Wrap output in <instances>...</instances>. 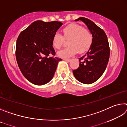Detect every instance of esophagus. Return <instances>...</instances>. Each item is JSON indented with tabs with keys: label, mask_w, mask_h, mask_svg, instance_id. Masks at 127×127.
Wrapping results in <instances>:
<instances>
[{
	"label": "esophagus",
	"mask_w": 127,
	"mask_h": 127,
	"mask_svg": "<svg viewBox=\"0 0 127 127\" xmlns=\"http://www.w3.org/2000/svg\"><path fill=\"white\" fill-rule=\"evenodd\" d=\"M63 60L66 62H69L70 61V59H63Z\"/></svg>",
	"instance_id": "1"
}]
</instances>
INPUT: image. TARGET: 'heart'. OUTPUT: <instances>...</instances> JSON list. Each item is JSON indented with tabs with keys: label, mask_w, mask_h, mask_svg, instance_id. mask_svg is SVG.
I'll return each instance as SVG.
<instances>
[{
	"label": "heart",
	"mask_w": 127,
	"mask_h": 127,
	"mask_svg": "<svg viewBox=\"0 0 127 127\" xmlns=\"http://www.w3.org/2000/svg\"><path fill=\"white\" fill-rule=\"evenodd\" d=\"M64 37L68 41L69 46L58 52V56L62 58H68L78 53H84L89 50L93 41V36L89 30L82 26L72 23L63 30ZM64 38L61 33L56 32L53 37V45L59 49L63 45Z\"/></svg>",
	"instance_id": "obj_1"
}]
</instances>
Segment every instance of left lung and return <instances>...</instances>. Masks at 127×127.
Listing matches in <instances>:
<instances>
[{
    "label": "left lung",
    "mask_w": 127,
    "mask_h": 127,
    "mask_svg": "<svg viewBox=\"0 0 127 127\" xmlns=\"http://www.w3.org/2000/svg\"><path fill=\"white\" fill-rule=\"evenodd\" d=\"M79 20L82 21L91 31L93 41L87 52L79 58V67L73 70V73L77 80L89 85L98 80L104 73L109 62L110 48L104 30L86 18L79 17L75 21Z\"/></svg>",
    "instance_id": "1"
}]
</instances>
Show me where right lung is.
<instances>
[{"mask_svg": "<svg viewBox=\"0 0 127 127\" xmlns=\"http://www.w3.org/2000/svg\"><path fill=\"white\" fill-rule=\"evenodd\" d=\"M62 25L58 21H36L18 36L16 48L17 64L23 76L34 85L49 82L62 60L54 57L55 51L53 46V36Z\"/></svg>", "mask_w": 127, "mask_h": 127, "instance_id": "obj_1", "label": "right lung"}]
</instances>
